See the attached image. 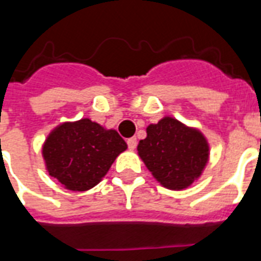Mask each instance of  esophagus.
Segmentation results:
<instances>
[{"label":"esophagus","mask_w":261,"mask_h":261,"mask_svg":"<svg viewBox=\"0 0 261 261\" xmlns=\"http://www.w3.org/2000/svg\"><path fill=\"white\" fill-rule=\"evenodd\" d=\"M127 145H128V149H130V150H134L135 147H137V138L133 137V138L127 139Z\"/></svg>","instance_id":"esophagus-1"}]
</instances>
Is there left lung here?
Wrapping results in <instances>:
<instances>
[{"mask_svg":"<svg viewBox=\"0 0 261 261\" xmlns=\"http://www.w3.org/2000/svg\"><path fill=\"white\" fill-rule=\"evenodd\" d=\"M138 154L153 177L168 190H184L202 176L210 146L202 131L172 116L146 127Z\"/></svg>","mask_w":261,"mask_h":261,"instance_id":"1","label":"left lung"}]
</instances>
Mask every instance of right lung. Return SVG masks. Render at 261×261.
Returning a JSON list of instances; mask_svg holds the SVG:
<instances>
[{
  "mask_svg": "<svg viewBox=\"0 0 261 261\" xmlns=\"http://www.w3.org/2000/svg\"><path fill=\"white\" fill-rule=\"evenodd\" d=\"M126 149L118 131L84 118L55 127L43 143L42 155L51 177L66 190L81 192L97 186Z\"/></svg>",
  "mask_w": 261,
  "mask_h": 261,
  "instance_id": "obj_1",
  "label": "right lung"
}]
</instances>
